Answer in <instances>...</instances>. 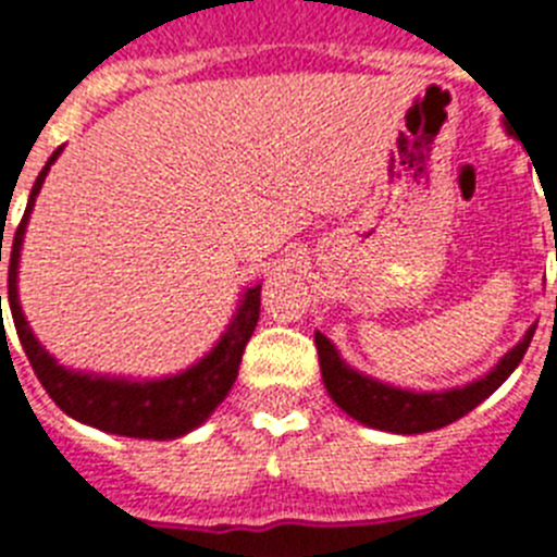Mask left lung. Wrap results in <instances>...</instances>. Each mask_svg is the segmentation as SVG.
I'll return each mask as SVG.
<instances>
[{
	"mask_svg": "<svg viewBox=\"0 0 557 557\" xmlns=\"http://www.w3.org/2000/svg\"><path fill=\"white\" fill-rule=\"evenodd\" d=\"M535 326H530L524 339L499 359V366L488 376H482L476 382H471V385L455 387V391L446 393L398 391V387L382 385V382H376L371 376H362V373L351 371L339 359L337 348L321 332H314V346H318V359H321V373L323 382H326V391L337 401L339 410H346L348 416L357 418L359 424H368L373 430L398 432V435H418V432L441 430V426L451 424V421H457V418L474 410L476 405H482L516 371L521 357L528 354Z\"/></svg>",
	"mask_w": 557,
	"mask_h": 557,
	"instance_id": "obj_1",
	"label": "left lung"
}]
</instances>
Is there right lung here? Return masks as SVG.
<instances>
[{"label": "right lung", "instance_id": "1", "mask_svg": "<svg viewBox=\"0 0 557 557\" xmlns=\"http://www.w3.org/2000/svg\"><path fill=\"white\" fill-rule=\"evenodd\" d=\"M61 156L58 147L49 156L47 166L36 178V186L29 191V203L24 209V218L13 234L10 245V264H8V301L10 314H13V326H16L22 348L27 354L29 366L36 371L38 382L49 398L61 407L66 416L77 418L83 424H91L102 432L125 437H147V441H166V437H181L189 430L200 426L206 418L214 412V407L228 396L234 385L239 362H243L245 346H248L250 334H253L256 321H259V284L248 287L236 309L234 321L228 332L223 334L214 351L203 357L198 366L178 376L159 379V382H125V379H106V376H88V373H72L55 359L49 357L38 339L29 332L24 321L22 307L16 298V268H18V250H22V236L27 228V218L36 203V195L47 178L52 161ZM0 262H2V245H0ZM2 307V295H0Z\"/></svg>", "mask_w": 557, "mask_h": 557}]
</instances>
